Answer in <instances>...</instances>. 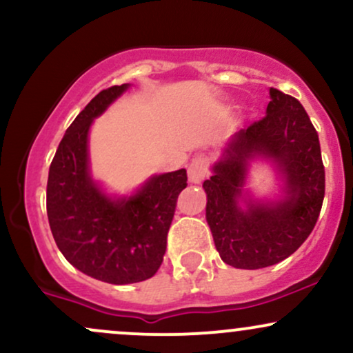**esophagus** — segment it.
<instances>
[{
    "mask_svg": "<svg viewBox=\"0 0 353 353\" xmlns=\"http://www.w3.org/2000/svg\"><path fill=\"white\" fill-rule=\"evenodd\" d=\"M209 172V163L208 157L199 156L196 159H192V163L189 164L188 168V177L190 184H199V182L204 181V177L208 176Z\"/></svg>",
    "mask_w": 353,
    "mask_h": 353,
    "instance_id": "34e87169",
    "label": "esophagus"
}]
</instances>
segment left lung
Returning <instances> with one entry per match:
<instances>
[{
    "label": "left lung",
    "instance_id": "left-lung-1",
    "mask_svg": "<svg viewBox=\"0 0 353 353\" xmlns=\"http://www.w3.org/2000/svg\"><path fill=\"white\" fill-rule=\"evenodd\" d=\"M269 94L264 119L230 136L202 184L214 244L236 269H264L292 255L310 236L325 194L319 136L305 109L279 89ZM255 160L272 165L281 181L274 196L246 188Z\"/></svg>",
    "mask_w": 353,
    "mask_h": 353
}]
</instances>
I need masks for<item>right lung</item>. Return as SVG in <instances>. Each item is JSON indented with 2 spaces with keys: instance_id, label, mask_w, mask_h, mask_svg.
<instances>
[{
  "instance_id": "obj_1",
  "label": "right lung",
  "mask_w": 353,
  "mask_h": 353,
  "mask_svg": "<svg viewBox=\"0 0 353 353\" xmlns=\"http://www.w3.org/2000/svg\"><path fill=\"white\" fill-rule=\"evenodd\" d=\"M131 84L101 91L76 116L54 154L46 209L56 245L72 267L101 282L125 285L151 279L163 262L185 169L154 174L129 194L108 192L94 179L89 131Z\"/></svg>"
}]
</instances>
